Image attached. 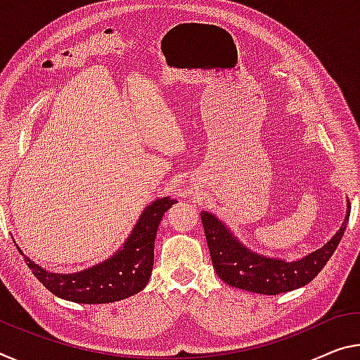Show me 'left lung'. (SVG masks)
I'll return each instance as SVG.
<instances>
[{
    "label": "left lung",
    "mask_w": 360,
    "mask_h": 360,
    "mask_svg": "<svg viewBox=\"0 0 360 360\" xmlns=\"http://www.w3.org/2000/svg\"><path fill=\"white\" fill-rule=\"evenodd\" d=\"M349 213L351 207L347 202L345 221L335 236L322 248L296 261L256 253L238 240L231 227L226 226L218 216L208 211H202L200 216L211 261L221 281L247 292L278 295L304 287L323 269L343 237Z\"/></svg>",
    "instance_id": "1"
}]
</instances>
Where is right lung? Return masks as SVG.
Segmentation results:
<instances>
[{"instance_id": "obj_1", "label": "right lung", "mask_w": 360, "mask_h": 360, "mask_svg": "<svg viewBox=\"0 0 360 360\" xmlns=\"http://www.w3.org/2000/svg\"><path fill=\"white\" fill-rule=\"evenodd\" d=\"M176 200L162 197L142 211L138 222L115 255L88 269L57 274L24 256L28 269L51 293L62 300L82 304H105L129 298L146 288L153 267V245L163 214ZM15 243V242H14Z\"/></svg>"}]
</instances>
